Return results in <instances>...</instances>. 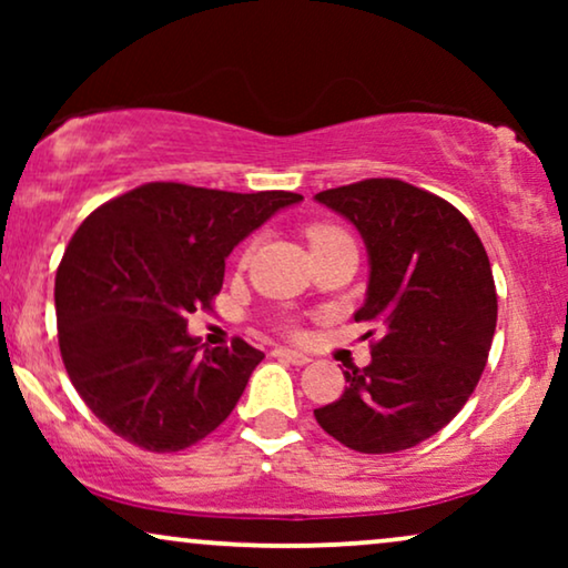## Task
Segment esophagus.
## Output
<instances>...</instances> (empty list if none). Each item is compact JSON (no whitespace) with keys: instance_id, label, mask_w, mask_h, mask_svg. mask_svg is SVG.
I'll return each mask as SVG.
<instances>
[{"instance_id":"obj_1","label":"esophagus","mask_w":568,"mask_h":568,"mask_svg":"<svg viewBox=\"0 0 568 568\" xmlns=\"http://www.w3.org/2000/svg\"><path fill=\"white\" fill-rule=\"evenodd\" d=\"M274 356H278V359H284V362L297 364V367H305V364H310V356L302 352H294V348H276Z\"/></svg>"}]
</instances>
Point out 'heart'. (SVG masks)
<instances>
[{
    "instance_id": "obj_1",
    "label": "heart",
    "mask_w": 568,
    "mask_h": 568,
    "mask_svg": "<svg viewBox=\"0 0 568 568\" xmlns=\"http://www.w3.org/2000/svg\"><path fill=\"white\" fill-rule=\"evenodd\" d=\"M307 237H310V247H315V245L331 243V240L346 237V232L338 227H331V224H315V227L307 230Z\"/></svg>"
}]
</instances>
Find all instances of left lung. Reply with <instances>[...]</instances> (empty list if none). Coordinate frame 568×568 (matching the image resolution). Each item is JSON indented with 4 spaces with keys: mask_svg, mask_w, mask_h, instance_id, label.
Instances as JSON below:
<instances>
[{
    "mask_svg": "<svg viewBox=\"0 0 568 568\" xmlns=\"http://www.w3.org/2000/svg\"><path fill=\"white\" fill-rule=\"evenodd\" d=\"M315 201L362 235L369 282L354 321L383 325L372 362L344 372V395L315 408L317 424L356 453L416 447L453 422L486 367L496 331L486 247L453 204L395 178Z\"/></svg>",
    "mask_w": 568,
    "mask_h": 568,
    "instance_id": "8db88e82",
    "label": "left lung"
}]
</instances>
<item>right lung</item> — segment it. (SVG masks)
I'll use <instances>...</instances> for the list:
<instances>
[{
    "label": "right lung",
    "instance_id": "right-lung-1",
    "mask_svg": "<svg viewBox=\"0 0 568 568\" xmlns=\"http://www.w3.org/2000/svg\"><path fill=\"white\" fill-rule=\"evenodd\" d=\"M300 193L146 183L80 224L57 271L59 348L74 390L108 429L178 453L237 406L263 352L209 348L185 317L212 305L224 258Z\"/></svg>",
    "mask_w": 568,
    "mask_h": 568
}]
</instances>
